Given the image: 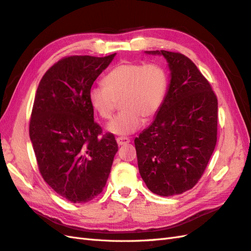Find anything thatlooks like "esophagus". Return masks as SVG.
<instances>
[{"mask_svg": "<svg viewBox=\"0 0 251 251\" xmlns=\"http://www.w3.org/2000/svg\"><path fill=\"white\" fill-rule=\"evenodd\" d=\"M116 142H118L119 145H124L130 142V139L127 138V137H119L116 138Z\"/></svg>", "mask_w": 251, "mask_h": 251, "instance_id": "obj_1", "label": "esophagus"}]
</instances>
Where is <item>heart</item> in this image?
I'll list each match as a JSON object with an SVG mask.
<instances>
[{"label": "heart", "mask_w": 251, "mask_h": 251, "mask_svg": "<svg viewBox=\"0 0 251 251\" xmlns=\"http://www.w3.org/2000/svg\"><path fill=\"white\" fill-rule=\"evenodd\" d=\"M104 86L89 91V101L103 120L111 119L118 107L122 111L110 122L107 129L115 135H129L151 120L160 109L168 90V74L158 64L121 63L103 78Z\"/></svg>", "instance_id": "b5f03b06"}]
</instances>
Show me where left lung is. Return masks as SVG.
Instances as JSON below:
<instances>
[{
    "instance_id": "obj_1",
    "label": "left lung",
    "mask_w": 251,
    "mask_h": 251,
    "mask_svg": "<svg viewBox=\"0 0 251 251\" xmlns=\"http://www.w3.org/2000/svg\"><path fill=\"white\" fill-rule=\"evenodd\" d=\"M168 92L155 120L135 139L138 168L148 188L170 197L198 183L217 142L218 101L212 86L187 56L166 50Z\"/></svg>"
}]
</instances>
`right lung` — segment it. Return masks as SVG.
<instances>
[{
	"label": "right lung",
	"mask_w": 251,
	"mask_h": 251,
	"mask_svg": "<svg viewBox=\"0 0 251 251\" xmlns=\"http://www.w3.org/2000/svg\"><path fill=\"white\" fill-rule=\"evenodd\" d=\"M104 57L67 56L46 72L37 87L30 138L39 172L56 194L85 203L102 191L118 143L94 122L89 91L112 62Z\"/></svg>",
	"instance_id": "obj_1"
}]
</instances>
